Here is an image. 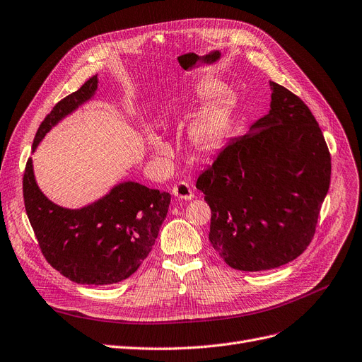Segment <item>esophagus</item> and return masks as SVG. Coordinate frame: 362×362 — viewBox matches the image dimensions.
Masks as SVG:
<instances>
[{
  "label": "esophagus",
  "mask_w": 362,
  "mask_h": 362,
  "mask_svg": "<svg viewBox=\"0 0 362 362\" xmlns=\"http://www.w3.org/2000/svg\"><path fill=\"white\" fill-rule=\"evenodd\" d=\"M171 194L175 195L176 198L179 199H192L194 198V194H192V189L189 187V185H187L186 182H179L177 185H175L171 187Z\"/></svg>",
  "instance_id": "obj_1"
}]
</instances>
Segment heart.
I'll list each match as a JSON object with an SVG mask.
<instances>
[{
	"instance_id": "b5f03b06",
	"label": "heart",
	"mask_w": 362,
	"mask_h": 362,
	"mask_svg": "<svg viewBox=\"0 0 362 362\" xmlns=\"http://www.w3.org/2000/svg\"><path fill=\"white\" fill-rule=\"evenodd\" d=\"M191 96L198 102L211 98L192 122L187 137L195 151L202 153L211 152L223 142L228 134L229 118L237 103V93L230 87H220L214 91V86L201 84L191 91ZM149 146L156 160L164 161L171 155L170 146L158 136L149 137Z\"/></svg>"
}]
</instances>
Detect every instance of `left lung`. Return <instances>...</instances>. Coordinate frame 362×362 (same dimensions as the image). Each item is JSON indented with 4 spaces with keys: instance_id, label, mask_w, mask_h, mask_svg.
Returning a JSON list of instances; mask_svg holds the SVG:
<instances>
[{
    "instance_id": "left-lung-1",
    "label": "left lung",
    "mask_w": 362,
    "mask_h": 362,
    "mask_svg": "<svg viewBox=\"0 0 362 362\" xmlns=\"http://www.w3.org/2000/svg\"><path fill=\"white\" fill-rule=\"evenodd\" d=\"M269 84V112L232 139L197 180L211 209L213 248L230 268L248 272L303 253L332 176V156L310 109L286 87Z\"/></svg>"
}]
</instances>
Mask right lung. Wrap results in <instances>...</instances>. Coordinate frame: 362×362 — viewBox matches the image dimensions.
<instances>
[{"label": "right lung", "instance_id": "obj_1", "mask_svg": "<svg viewBox=\"0 0 362 362\" xmlns=\"http://www.w3.org/2000/svg\"><path fill=\"white\" fill-rule=\"evenodd\" d=\"M98 83V75L91 76L52 109L35 134L33 151L60 119L94 96ZM23 199L45 260L76 284L109 286L127 279L148 257L171 197L129 180L83 209H65L41 192L29 158Z\"/></svg>", "mask_w": 362, "mask_h": 362}]
</instances>
